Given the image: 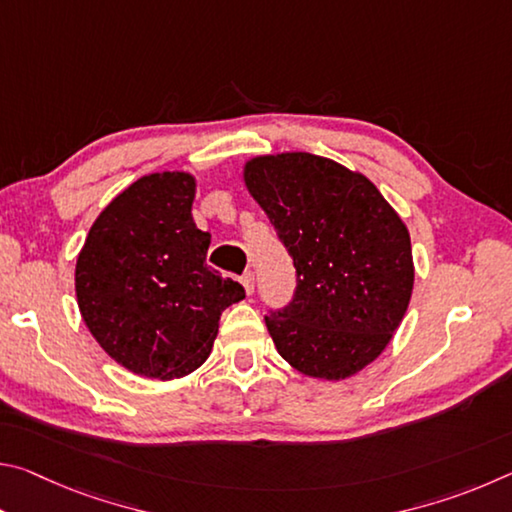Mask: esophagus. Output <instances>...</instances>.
Segmentation results:
<instances>
[{
  "instance_id": "1",
  "label": "esophagus",
  "mask_w": 512,
  "mask_h": 512,
  "mask_svg": "<svg viewBox=\"0 0 512 512\" xmlns=\"http://www.w3.org/2000/svg\"><path fill=\"white\" fill-rule=\"evenodd\" d=\"M241 284H244L246 293L250 296V293L255 291V273L253 271H246L244 275H241Z\"/></svg>"
}]
</instances>
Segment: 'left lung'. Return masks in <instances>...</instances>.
<instances>
[{
    "label": "left lung",
    "instance_id": "1",
    "mask_svg": "<svg viewBox=\"0 0 512 512\" xmlns=\"http://www.w3.org/2000/svg\"><path fill=\"white\" fill-rule=\"evenodd\" d=\"M244 180L296 266L291 302L264 316L277 352L302 375L352 377L409 307V230L366 176L320 155H262Z\"/></svg>",
    "mask_w": 512,
    "mask_h": 512
}]
</instances>
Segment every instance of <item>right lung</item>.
<instances>
[{"label":"right lung","mask_w":512,"mask_h":512,"mask_svg":"<svg viewBox=\"0 0 512 512\" xmlns=\"http://www.w3.org/2000/svg\"><path fill=\"white\" fill-rule=\"evenodd\" d=\"M194 192L183 171L140 178L99 214L76 259L85 325L135 375L176 379L203 366L223 309L246 298L205 264L210 232L192 219Z\"/></svg>","instance_id":"1"}]
</instances>
